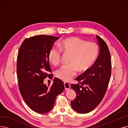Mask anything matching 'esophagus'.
Listing matches in <instances>:
<instances>
[{
    "label": "esophagus",
    "instance_id": "1",
    "mask_svg": "<svg viewBox=\"0 0 128 128\" xmlns=\"http://www.w3.org/2000/svg\"><path fill=\"white\" fill-rule=\"evenodd\" d=\"M64 86L66 90H68L70 88V84L67 82H64Z\"/></svg>",
    "mask_w": 128,
    "mask_h": 128
}]
</instances>
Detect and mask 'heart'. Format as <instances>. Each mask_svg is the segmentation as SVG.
I'll return each instance as SVG.
<instances>
[{"label": "heart", "mask_w": 128, "mask_h": 128, "mask_svg": "<svg viewBox=\"0 0 128 128\" xmlns=\"http://www.w3.org/2000/svg\"><path fill=\"white\" fill-rule=\"evenodd\" d=\"M59 49L52 47L49 50L48 58L49 62L57 66L61 61V52L71 54L68 64L60 67L56 72L59 79L69 81L80 71L88 69L93 64L98 54L99 47L94 42H86L76 37L66 38L58 44Z\"/></svg>", "instance_id": "1"}]
</instances>
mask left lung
I'll return each mask as SVG.
<instances>
[{"mask_svg":"<svg viewBox=\"0 0 128 128\" xmlns=\"http://www.w3.org/2000/svg\"><path fill=\"white\" fill-rule=\"evenodd\" d=\"M96 37L100 47L98 58L91 67L76 78L79 84L71 85L76 94L71 105L79 114L88 113L98 106L104 98L110 81L111 60L109 50L102 39L98 36Z\"/></svg>","mask_w":128,"mask_h":128,"instance_id":"8db88e82","label":"left lung"}]
</instances>
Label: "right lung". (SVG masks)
<instances>
[{
    "mask_svg": "<svg viewBox=\"0 0 128 128\" xmlns=\"http://www.w3.org/2000/svg\"><path fill=\"white\" fill-rule=\"evenodd\" d=\"M59 38L38 35L26 38L19 49L17 74L20 92L29 108L39 114L52 110L56 96L64 89L63 82L55 78L52 86L44 84L47 76L52 78L48 54Z\"/></svg>",
    "mask_w": 128,
    "mask_h": 128,
    "instance_id": "add662e5",
    "label": "right lung"
}]
</instances>
